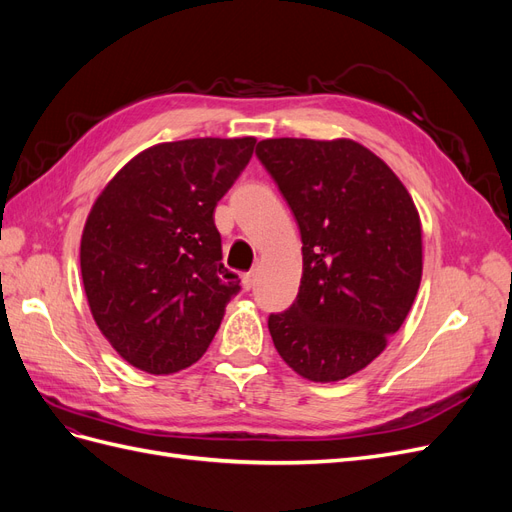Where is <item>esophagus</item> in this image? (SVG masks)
<instances>
[{
    "label": "esophagus",
    "instance_id": "1",
    "mask_svg": "<svg viewBox=\"0 0 512 512\" xmlns=\"http://www.w3.org/2000/svg\"><path fill=\"white\" fill-rule=\"evenodd\" d=\"M241 284H243V288H245V290H252V288H254V284H256V273H254V271H247V273H243V277H241Z\"/></svg>",
    "mask_w": 512,
    "mask_h": 512
}]
</instances>
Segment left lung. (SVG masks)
Returning a JSON list of instances; mask_svg holds the SVG:
<instances>
[{
  "mask_svg": "<svg viewBox=\"0 0 512 512\" xmlns=\"http://www.w3.org/2000/svg\"><path fill=\"white\" fill-rule=\"evenodd\" d=\"M303 241L297 301L269 316L273 344L312 382L367 367L404 324L423 275L421 218L406 185L350 138L256 147Z\"/></svg>",
  "mask_w": 512,
  "mask_h": 512,
  "instance_id": "obj_1",
  "label": "left lung"
}]
</instances>
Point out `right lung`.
I'll return each instance as SVG.
<instances>
[{"mask_svg":"<svg viewBox=\"0 0 512 512\" xmlns=\"http://www.w3.org/2000/svg\"><path fill=\"white\" fill-rule=\"evenodd\" d=\"M254 147V136L153 145L87 215L81 275L91 316L121 359L147 374L196 363L241 290L222 265L213 211Z\"/></svg>","mask_w":512,"mask_h":512,"instance_id":"right-lung-1","label":"right lung"}]
</instances>
